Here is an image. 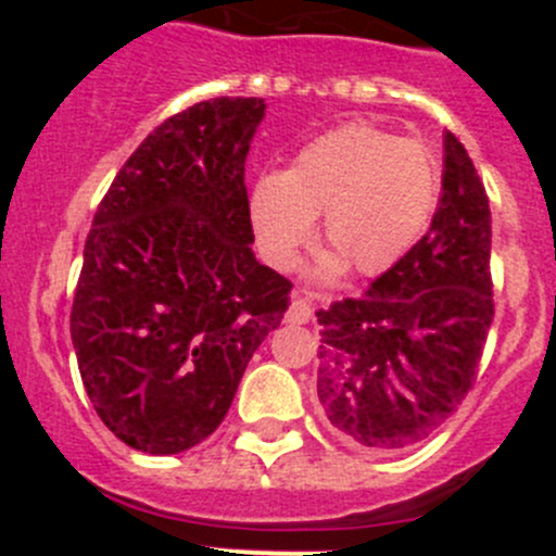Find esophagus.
<instances>
[{
  "label": "esophagus",
  "instance_id": "obj_1",
  "mask_svg": "<svg viewBox=\"0 0 556 556\" xmlns=\"http://www.w3.org/2000/svg\"><path fill=\"white\" fill-rule=\"evenodd\" d=\"M290 325H306L312 319V304L306 299H293L290 301V309L285 314Z\"/></svg>",
  "mask_w": 556,
  "mask_h": 556
}]
</instances>
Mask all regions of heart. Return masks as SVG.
Returning <instances> with one entry per match:
<instances>
[{
  "label": "heart",
  "instance_id": "b5f03b06",
  "mask_svg": "<svg viewBox=\"0 0 556 556\" xmlns=\"http://www.w3.org/2000/svg\"><path fill=\"white\" fill-rule=\"evenodd\" d=\"M441 188L439 155L422 139L397 137L371 123L325 131L268 174L250 199L252 231L277 268H293L323 215L330 255L319 271L344 266L361 277L390 271L428 228Z\"/></svg>",
  "mask_w": 556,
  "mask_h": 556
}]
</instances>
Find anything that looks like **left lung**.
<instances>
[{
  "label": "left lung",
  "mask_w": 556,
  "mask_h": 556,
  "mask_svg": "<svg viewBox=\"0 0 556 556\" xmlns=\"http://www.w3.org/2000/svg\"><path fill=\"white\" fill-rule=\"evenodd\" d=\"M433 226L363 295L317 312V401L333 433L366 452L428 439L473 390L495 317L492 215L468 150L444 139Z\"/></svg>",
  "instance_id": "1"
}]
</instances>
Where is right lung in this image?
I'll return each instance as SVG.
<instances>
[{"label": "right lung", "mask_w": 556, "mask_h": 556, "mask_svg": "<svg viewBox=\"0 0 556 556\" xmlns=\"http://www.w3.org/2000/svg\"><path fill=\"white\" fill-rule=\"evenodd\" d=\"M263 99L220 97L166 117L104 193L72 301L83 384L123 444L177 454L231 408L293 282L250 242L244 161Z\"/></svg>", "instance_id": "obj_1"}]
</instances>
